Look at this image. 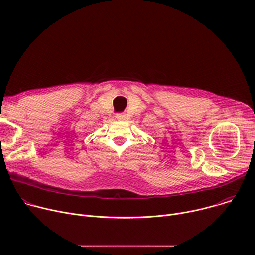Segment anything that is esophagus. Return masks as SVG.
<instances>
[{"mask_svg": "<svg viewBox=\"0 0 255 255\" xmlns=\"http://www.w3.org/2000/svg\"><path fill=\"white\" fill-rule=\"evenodd\" d=\"M116 118H117L118 120H122V119L124 118V115H122V114H117V115H116Z\"/></svg>", "mask_w": 255, "mask_h": 255, "instance_id": "obj_1", "label": "esophagus"}]
</instances>
